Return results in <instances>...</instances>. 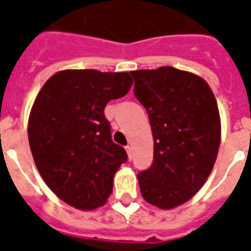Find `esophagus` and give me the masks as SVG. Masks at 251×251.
Segmentation results:
<instances>
[{"label": "esophagus", "instance_id": "34e87169", "mask_svg": "<svg viewBox=\"0 0 251 251\" xmlns=\"http://www.w3.org/2000/svg\"><path fill=\"white\" fill-rule=\"evenodd\" d=\"M126 152H127V157H129V160H131V157H133V147L131 146H126Z\"/></svg>", "mask_w": 251, "mask_h": 251}]
</instances>
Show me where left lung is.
Masks as SVG:
<instances>
[{
	"label": "left lung",
	"mask_w": 251,
	"mask_h": 251,
	"mask_svg": "<svg viewBox=\"0 0 251 251\" xmlns=\"http://www.w3.org/2000/svg\"><path fill=\"white\" fill-rule=\"evenodd\" d=\"M134 94L149 113L153 163L138 175L142 197L172 210L194 197L218 157L222 124L206 80L172 66L130 72Z\"/></svg>",
	"instance_id": "left-lung-1"
}]
</instances>
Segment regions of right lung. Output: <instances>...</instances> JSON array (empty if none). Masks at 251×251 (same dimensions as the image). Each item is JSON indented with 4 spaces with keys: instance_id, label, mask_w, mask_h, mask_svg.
<instances>
[{
    "instance_id": "add662e5",
    "label": "right lung",
    "mask_w": 251,
    "mask_h": 251,
    "mask_svg": "<svg viewBox=\"0 0 251 251\" xmlns=\"http://www.w3.org/2000/svg\"><path fill=\"white\" fill-rule=\"evenodd\" d=\"M131 84L126 72L61 70L33 101L28 142L35 164L49 189L74 208H99L112 194L114 173L127 155L112 141L104 108Z\"/></svg>"
}]
</instances>
